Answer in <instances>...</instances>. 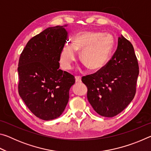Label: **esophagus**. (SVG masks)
I'll list each match as a JSON object with an SVG mask.
<instances>
[{
    "label": "esophagus",
    "mask_w": 151,
    "mask_h": 151,
    "mask_svg": "<svg viewBox=\"0 0 151 151\" xmlns=\"http://www.w3.org/2000/svg\"><path fill=\"white\" fill-rule=\"evenodd\" d=\"M75 81L76 83H81V77L80 76H75Z\"/></svg>",
    "instance_id": "1"
}]
</instances>
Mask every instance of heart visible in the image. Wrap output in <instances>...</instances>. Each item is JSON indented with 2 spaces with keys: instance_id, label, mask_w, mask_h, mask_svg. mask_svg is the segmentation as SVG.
<instances>
[{
  "instance_id": "heart-1",
  "label": "heart",
  "mask_w": 151,
  "mask_h": 151,
  "mask_svg": "<svg viewBox=\"0 0 151 151\" xmlns=\"http://www.w3.org/2000/svg\"><path fill=\"white\" fill-rule=\"evenodd\" d=\"M113 40L111 35L81 32L75 35L72 44H66L60 52V63L65 69L72 68L76 50L81 51V59L91 70H99L106 65L111 55Z\"/></svg>"
}]
</instances>
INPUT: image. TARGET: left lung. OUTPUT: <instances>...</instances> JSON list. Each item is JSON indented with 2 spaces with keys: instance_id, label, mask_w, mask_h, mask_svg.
Listing matches in <instances>:
<instances>
[{
  "instance_id": "8db88e82",
  "label": "left lung",
  "mask_w": 151,
  "mask_h": 151,
  "mask_svg": "<svg viewBox=\"0 0 151 151\" xmlns=\"http://www.w3.org/2000/svg\"><path fill=\"white\" fill-rule=\"evenodd\" d=\"M139 73L133 46L123 36L118 39L114 55L102 69L82 77L87 99L100 115L113 117L134 99Z\"/></svg>"
}]
</instances>
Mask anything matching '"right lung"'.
<instances>
[{
	"label": "right lung",
	"mask_w": 151,
	"mask_h": 151,
	"mask_svg": "<svg viewBox=\"0 0 151 151\" xmlns=\"http://www.w3.org/2000/svg\"><path fill=\"white\" fill-rule=\"evenodd\" d=\"M67 38L63 26L48 28L29 40L19 58V95L30 111L45 121L62 114L75 83V76L59 69Z\"/></svg>",
	"instance_id": "add662e5"
}]
</instances>
